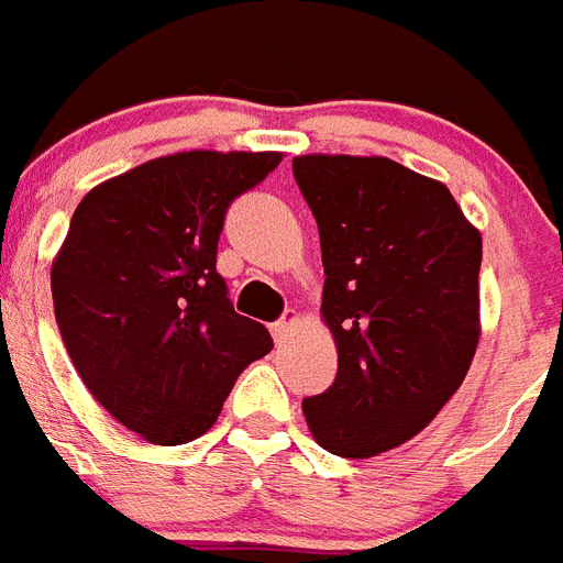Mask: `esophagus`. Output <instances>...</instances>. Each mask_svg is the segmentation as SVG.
Wrapping results in <instances>:
<instances>
[{"label": "esophagus", "instance_id": "1", "mask_svg": "<svg viewBox=\"0 0 563 563\" xmlns=\"http://www.w3.org/2000/svg\"><path fill=\"white\" fill-rule=\"evenodd\" d=\"M292 322H296V316H285V319H278L276 324H273V339H276V342H285L287 339V333H290V328H292Z\"/></svg>", "mask_w": 563, "mask_h": 563}]
</instances>
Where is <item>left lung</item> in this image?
I'll return each mask as SVG.
<instances>
[{"label": "left lung", "instance_id": "left-lung-1", "mask_svg": "<svg viewBox=\"0 0 563 563\" xmlns=\"http://www.w3.org/2000/svg\"><path fill=\"white\" fill-rule=\"evenodd\" d=\"M322 241L333 385L301 399L316 443L376 457L420 434L481 339V232L445 184L388 157H292Z\"/></svg>", "mask_w": 563, "mask_h": 563}]
</instances>
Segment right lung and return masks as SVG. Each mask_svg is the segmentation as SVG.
<instances>
[{"label": "right lung", "mask_w": 563, "mask_h": 563, "mask_svg": "<svg viewBox=\"0 0 563 563\" xmlns=\"http://www.w3.org/2000/svg\"><path fill=\"white\" fill-rule=\"evenodd\" d=\"M278 152H178L95 187L51 267L59 336L91 397L157 445L201 438L267 328L239 316L218 276L230 203Z\"/></svg>", "instance_id": "right-lung-1"}]
</instances>
